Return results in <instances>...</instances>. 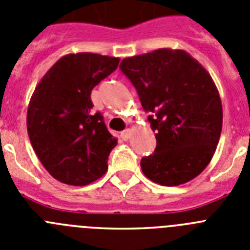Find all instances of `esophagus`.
I'll list each match as a JSON object with an SVG mask.
<instances>
[{
    "label": "esophagus",
    "mask_w": 250,
    "mask_h": 250,
    "mask_svg": "<svg viewBox=\"0 0 250 250\" xmlns=\"http://www.w3.org/2000/svg\"><path fill=\"white\" fill-rule=\"evenodd\" d=\"M130 135H131V130H130V129H126V130H125V131L121 132L120 138L123 139V140H127V139L130 138Z\"/></svg>",
    "instance_id": "34e87169"
}]
</instances>
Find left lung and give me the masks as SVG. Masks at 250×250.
Listing matches in <instances>:
<instances>
[{"mask_svg": "<svg viewBox=\"0 0 250 250\" xmlns=\"http://www.w3.org/2000/svg\"><path fill=\"white\" fill-rule=\"evenodd\" d=\"M120 68L155 131V151L141 159L144 175L165 187L193 180L210 163L222 132V100L209 72L187 51L171 48L126 57Z\"/></svg>", "mask_w": 250, "mask_h": 250, "instance_id": "1", "label": "left lung"}]
</instances>
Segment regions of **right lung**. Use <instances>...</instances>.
I'll use <instances>...</instances> for the list:
<instances>
[{
    "instance_id": "1",
    "label": "right lung",
    "mask_w": 250,
    "mask_h": 250,
    "mask_svg": "<svg viewBox=\"0 0 250 250\" xmlns=\"http://www.w3.org/2000/svg\"><path fill=\"white\" fill-rule=\"evenodd\" d=\"M119 57L79 52L62 56L43 75L31 96L27 132L37 158L51 176L83 187L107 171L118 139L107 131L90 95L116 70Z\"/></svg>"
}]
</instances>
